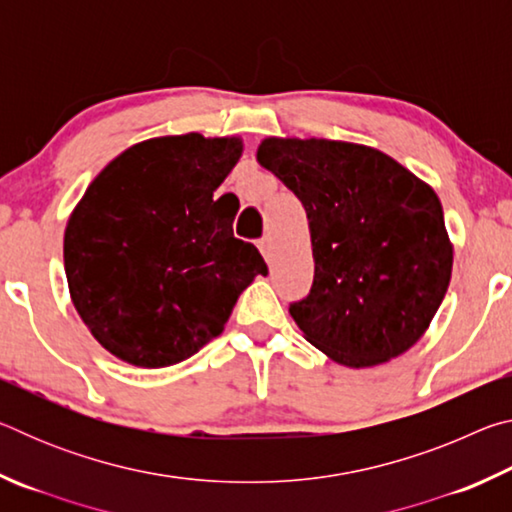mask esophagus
<instances>
[{"label":"esophagus","mask_w":512,"mask_h":512,"mask_svg":"<svg viewBox=\"0 0 512 512\" xmlns=\"http://www.w3.org/2000/svg\"><path fill=\"white\" fill-rule=\"evenodd\" d=\"M259 250H262V255L266 257V262H271V257H273V241H271V237H264V239H259Z\"/></svg>","instance_id":"34e87169"}]
</instances>
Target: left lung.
Returning <instances> with one entry per match:
<instances>
[{"instance_id": "obj_1", "label": "left lung", "mask_w": 512, "mask_h": 512, "mask_svg": "<svg viewBox=\"0 0 512 512\" xmlns=\"http://www.w3.org/2000/svg\"><path fill=\"white\" fill-rule=\"evenodd\" d=\"M257 160L309 219L314 284L289 305L307 341L350 368L418 343L452 277L436 192L386 153L350 142L268 137Z\"/></svg>"}]
</instances>
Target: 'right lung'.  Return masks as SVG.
Instances as JSON below:
<instances>
[{
  "mask_svg": "<svg viewBox=\"0 0 512 512\" xmlns=\"http://www.w3.org/2000/svg\"><path fill=\"white\" fill-rule=\"evenodd\" d=\"M239 155L237 137L146 140L112 160L69 216L72 302L121 361L164 368L192 357L223 332L255 275L268 273L212 198Z\"/></svg>",
  "mask_w": 512,
  "mask_h": 512,
  "instance_id": "obj_1",
  "label": "right lung"
}]
</instances>
